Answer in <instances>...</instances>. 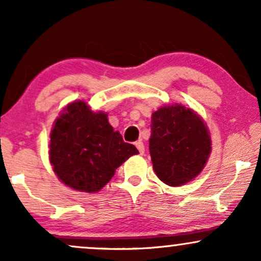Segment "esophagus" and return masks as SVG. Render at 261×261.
Listing matches in <instances>:
<instances>
[{
    "label": "esophagus",
    "instance_id": "obj_1",
    "mask_svg": "<svg viewBox=\"0 0 261 261\" xmlns=\"http://www.w3.org/2000/svg\"><path fill=\"white\" fill-rule=\"evenodd\" d=\"M136 147H137V149H139L140 154H143V153H144V144H143L142 141H137Z\"/></svg>",
    "mask_w": 261,
    "mask_h": 261
}]
</instances>
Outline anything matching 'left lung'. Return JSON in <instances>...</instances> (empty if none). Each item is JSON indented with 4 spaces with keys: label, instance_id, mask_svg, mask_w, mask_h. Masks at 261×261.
<instances>
[{
    "label": "left lung",
    "instance_id": "left-lung-1",
    "mask_svg": "<svg viewBox=\"0 0 261 261\" xmlns=\"http://www.w3.org/2000/svg\"><path fill=\"white\" fill-rule=\"evenodd\" d=\"M210 149L208 128L193 111L176 105L152 114L149 153L153 170L164 184L180 186L196 177Z\"/></svg>",
    "mask_w": 261,
    "mask_h": 261
}]
</instances>
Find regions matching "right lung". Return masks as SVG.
Instances as JSON below:
<instances>
[{
  "label": "right lung",
  "instance_id": "add662e5",
  "mask_svg": "<svg viewBox=\"0 0 261 261\" xmlns=\"http://www.w3.org/2000/svg\"><path fill=\"white\" fill-rule=\"evenodd\" d=\"M124 142L105 113H93L83 100L70 103L55 122L49 161L59 180L83 192H98L122 163L137 154Z\"/></svg>",
  "mask_w": 261,
  "mask_h": 261
}]
</instances>
